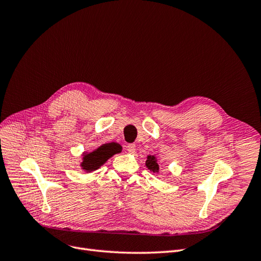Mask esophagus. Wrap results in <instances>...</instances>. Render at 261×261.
<instances>
[{
	"mask_svg": "<svg viewBox=\"0 0 261 261\" xmlns=\"http://www.w3.org/2000/svg\"><path fill=\"white\" fill-rule=\"evenodd\" d=\"M126 150H127V151L129 152V153H134L136 151V146L134 145V144H128V145H126Z\"/></svg>",
	"mask_w": 261,
	"mask_h": 261,
	"instance_id": "1",
	"label": "esophagus"
}]
</instances>
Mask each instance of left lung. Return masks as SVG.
I'll list each match as a JSON object with an SVG mask.
<instances>
[{"mask_svg":"<svg viewBox=\"0 0 261 261\" xmlns=\"http://www.w3.org/2000/svg\"><path fill=\"white\" fill-rule=\"evenodd\" d=\"M146 167L148 168V170H150L153 173H159V164H158V160L154 155L147 156Z\"/></svg>","mask_w":261,"mask_h":261,"instance_id":"8db88e82","label":"left lung"}]
</instances>
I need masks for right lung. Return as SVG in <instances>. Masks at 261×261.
<instances>
[{
    "instance_id": "right-lung-1",
    "label": "right lung",
    "mask_w": 261,
    "mask_h": 261,
    "mask_svg": "<svg viewBox=\"0 0 261 261\" xmlns=\"http://www.w3.org/2000/svg\"><path fill=\"white\" fill-rule=\"evenodd\" d=\"M121 150L122 149L120 145L116 143L102 145L91 152L84 153L81 167L84 171L88 173L96 171L101 167V165H103L112 155L121 152Z\"/></svg>"
}]
</instances>
